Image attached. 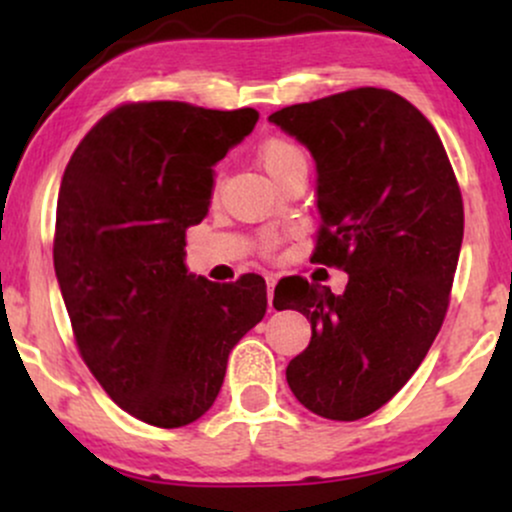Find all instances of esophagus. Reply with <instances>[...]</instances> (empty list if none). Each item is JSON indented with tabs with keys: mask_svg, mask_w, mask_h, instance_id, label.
Listing matches in <instances>:
<instances>
[{
	"mask_svg": "<svg viewBox=\"0 0 512 512\" xmlns=\"http://www.w3.org/2000/svg\"><path fill=\"white\" fill-rule=\"evenodd\" d=\"M264 281H267V301H269V310H274V286H276V276H274V274H267V276H264Z\"/></svg>",
	"mask_w": 512,
	"mask_h": 512,
	"instance_id": "1",
	"label": "esophagus"
}]
</instances>
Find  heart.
<instances>
[{
    "label": "heart",
    "instance_id": "obj_1",
    "mask_svg": "<svg viewBox=\"0 0 512 512\" xmlns=\"http://www.w3.org/2000/svg\"><path fill=\"white\" fill-rule=\"evenodd\" d=\"M257 161L267 170V175L276 182L286 180L296 170H308L305 151L296 142L286 137H269L257 151Z\"/></svg>",
    "mask_w": 512,
    "mask_h": 512
}]
</instances>
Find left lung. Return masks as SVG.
Wrapping results in <instances>:
<instances>
[{"label": "left lung", "mask_w": 512, "mask_h": 512, "mask_svg": "<svg viewBox=\"0 0 512 512\" xmlns=\"http://www.w3.org/2000/svg\"><path fill=\"white\" fill-rule=\"evenodd\" d=\"M317 168L313 262L349 274L344 293L286 276L274 308L310 320L286 368L305 409L332 421L373 414L421 366L443 325L464 209L431 122L385 88H354L269 115Z\"/></svg>", "instance_id": "1"}]
</instances>
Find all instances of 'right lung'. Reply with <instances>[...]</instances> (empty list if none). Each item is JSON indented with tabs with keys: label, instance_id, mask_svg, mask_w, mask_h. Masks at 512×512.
Wrapping results in <instances>:
<instances>
[{
	"label": "right lung",
	"instance_id": "obj_1",
	"mask_svg": "<svg viewBox=\"0 0 512 512\" xmlns=\"http://www.w3.org/2000/svg\"><path fill=\"white\" fill-rule=\"evenodd\" d=\"M252 108H115L76 146L57 197L55 274L81 358L134 419L180 428L209 411L228 354L267 313V284L187 272L185 231L209 214L214 166Z\"/></svg>",
	"mask_w": 512,
	"mask_h": 512
}]
</instances>
